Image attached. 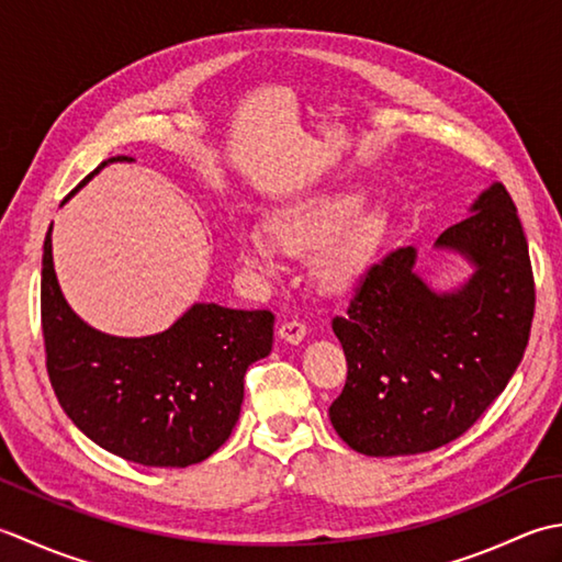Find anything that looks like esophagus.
<instances>
[{
    "label": "esophagus",
    "instance_id": "1",
    "mask_svg": "<svg viewBox=\"0 0 562 562\" xmlns=\"http://www.w3.org/2000/svg\"><path fill=\"white\" fill-rule=\"evenodd\" d=\"M305 335H307V327L305 323H301V319H289V323H283L279 327V337L283 341H289V345H301Z\"/></svg>",
    "mask_w": 562,
    "mask_h": 562
}]
</instances>
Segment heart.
<instances>
[{"instance_id":"1","label":"heart","mask_w":562,"mask_h":562,"mask_svg":"<svg viewBox=\"0 0 562 562\" xmlns=\"http://www.w3.org/2000/svg\"><path fill=\"white\" fill-rule=\"evenodd\" d=\"M359 211L361 199L353 193L281 211L269 221L271 238L257 227H243L237 233V257L259 277H273L281 251L297 257L317 251V281L325 289H341L357 279L381 235V221L373 213L359 215Z\"/></svg>"}]
</instances>
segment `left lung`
Listing matches in <instances>:
<instances>
[{"mask_svg": "<svg viewBox=\"0 0 562 562\" xmlns=\"http://www.w3.org/2000/svg\"><path fill=\"white\" fill-rule=\"evenodd\" d=\"M473 265L461 289L437 293L400 247L363 273L345 317L331 319L347 383L331 427L363 456L434 451L471 429L517 371L536 305L524 227L492 184L465 221L437 239Z\"/></svg>", "mask_w": 562, "mask_h": 562, "instance_id": "left-lung-1", "label": "left lung"}]
</instances>
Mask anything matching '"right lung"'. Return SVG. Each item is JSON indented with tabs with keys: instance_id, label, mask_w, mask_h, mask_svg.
<instances>
[{
	"instance_id": "add662e5",
	"label": "right lung",
	"mask_w": 562,
	"mask_h": 562,
	"mask_svg": "<svg viewBox=\"0 0 562 562\" xmlns=\"http://www.w3.org/2000/svg\"><path fill=\"white\" fill-rule=\"evenodd\" d=\"M116 159L128 157L109 162ZM50 231L43 245L41 323L45 366L65 415L125 461L155 468L205 461L237 425L247 369L269 357L273 315L196 303L159 335H104L67 305Z\"/></svg>"
}]
</instances>
